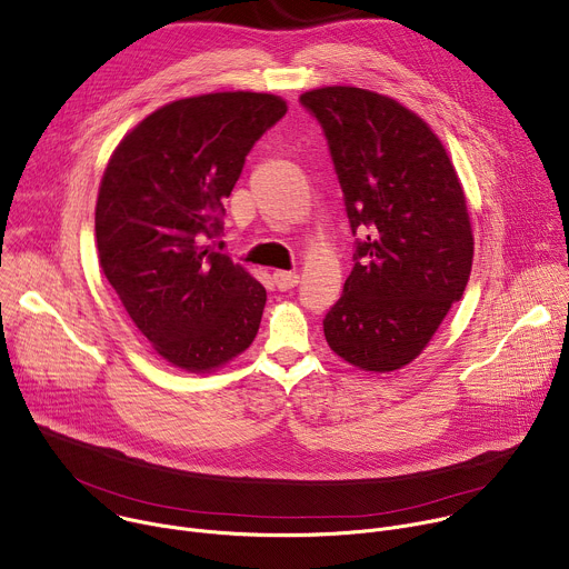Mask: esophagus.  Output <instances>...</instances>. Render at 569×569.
<instances>
[{
	"label": "esophagus",
	"instance_id": "1",
	"mask_svg": "<svg viewBox=\"0 0 569 569\" xmlns=\"http://www.w3.org/2000/svg\"><path fill=\"white\" fill-rule=\"evenodd\" d=\"M272 279H274V286L279 290H290V288H295L299 283V274L297 272H286V270H277L272 274Z\"/></svg>",
	"mask_w": 569,
	"mask_h": 569
}]
</instances>
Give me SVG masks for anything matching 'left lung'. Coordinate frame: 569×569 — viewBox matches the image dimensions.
Segmentation results:
<instances>
[{"label":"left lung","instance_id":"left-lung-1","mask_svg":"<svg viewBox=\"0 0 569 569\" xmlns=\"http://www.w3.org/2000/svg\"><path fill=\"white\" fill-rule=\"evenodd\" d=\"M299 101L329 139L351 231L365 233L323 336L362 371H396L466 290L475 242L463 187L441 139L398 101L349 86Z\"/></svg>","mask_w":569,"mask_h":569}]
</instances>
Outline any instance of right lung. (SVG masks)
I'll return each mask as SVG.
<instances>
[{
  "mask_svg": "<svg viewBox=\"0 0 569 569\" xmlns=\"http://www.w3.org/2000/svg\"><path fill=\"white\" fill-rule=\"evenodd\" d=\"M288 106L216 92L161 106L114 148L97 200L99 263L157 356L209 373L246 351L266 288L204 246L222 231L246 157Z\"/></svg>",
  "mask_w": 569,
  "mask_h": 569,
  "instance_id": "right-lung-1",
  "label": "right lung"
}]
</instances>
